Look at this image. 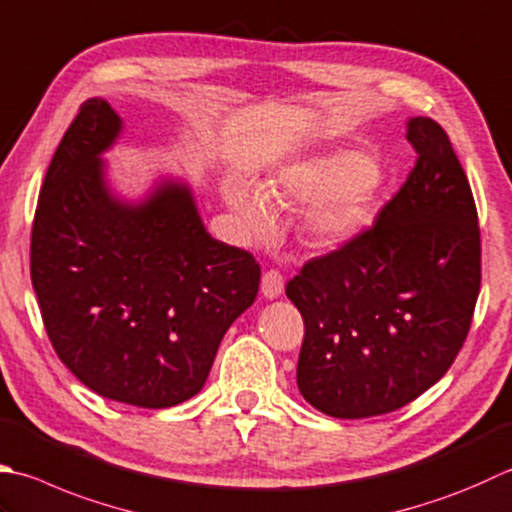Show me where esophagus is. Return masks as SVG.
<instances>
[{
	"label": "esophagus",
	"instance_id": "1",
	"mask_svg": "<svg viewBox=\"0 0 512 512\" xmlns=\"http://www.w3.org/2000/svg\"><path fill=\"white\" fill-rule=\"evenodd\" d=\"M284 293V275L279 270L270 268L262 277V295L266 299H275Z\"/></svg>",
	"mask_w": 512,
	"mask_h": 512
}]
</instances>
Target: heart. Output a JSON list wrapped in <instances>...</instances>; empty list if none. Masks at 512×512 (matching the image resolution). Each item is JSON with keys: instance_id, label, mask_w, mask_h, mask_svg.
<instances>
[{"instance_id": "1", "label": "heart", "mask_w": 512, "mask_h": 512, "mask_svg": "<svg viewBox=\"0 0 512 512\" xmlns=\"http://www.w3.org/2000/svg\"><path fill=\"white\" fill-rule=\"evenodd\" d=\"M382 182V170L373 159L342 148L282 166L275 175V190L288 202L310 204L304 215V237L310 246L335 248L366 226ZM224 197L248 235L273 230V206L262 188L244 177H228Z\"/></svg>"}]
</instances>
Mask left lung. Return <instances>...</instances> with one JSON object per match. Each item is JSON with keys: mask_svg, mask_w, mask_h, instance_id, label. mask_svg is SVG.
I'll return each mask as SVG.
<instances>
[{"mask_svg": "<svg viewBox=\"0 0 512 512\" xmlns=\"http://www.w3.org/2000/svg\"><path fill=\"white\" fill-rule=\"evenodd\" d=\"M406 184L377 222L286 284L304 317L297 386L339 419L413 402L464 346L482 286V244L468 177L446 130L413 117Z\"/></svg>", "mask_w": 512, "mask_h": 512, "instance_id": "left-lung-1", "label": "left lung"}]
</instances>
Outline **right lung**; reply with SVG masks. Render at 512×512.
Returning <instances> with one entry per match:
<instances>
[{"label": "right lung", "mask_w": 512, "mask_h": 512, "mask_svg": "<svg viewBox=\"0 0 512 512\" xmlns=\"http://www.w3.org/2000/svg\"><path fill=\"white\" fill-rule=\"evenodd\" d=\"M122 126L99 97L68 126L39 190L30 279L79 382L113 402L170 408L202 390L262 270L206 233L188 184L162 179L142 202L108 188L102 153Z\"/></svg>", "instance_id": "obj_1"}]
</instances>
